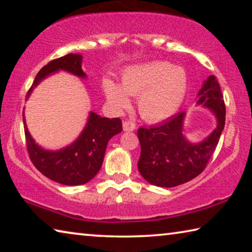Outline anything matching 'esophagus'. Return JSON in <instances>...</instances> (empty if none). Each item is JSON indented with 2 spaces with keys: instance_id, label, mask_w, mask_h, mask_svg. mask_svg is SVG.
<instances>
[{
  "instance_id": "obj_1",
  "label": "esophagus",
  "mask_w": 252,
  "mask_h": 252,
  "mask_svg": "<svg viewBox=\"0 0 252 252\" xmlns=\"http://www.w3.org/2000/svg\"><path fill=\"white\" fill-rule=\"evenodd\" d=\"M135 129V125L131 121H125L123 122V130L125 131H133Z\"/></svg>"
}]
</instances>
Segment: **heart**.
Instances as JSON below:
<instances>
[{
    "instance_id": "heart-1",
    "label": "heart",
    "mask_w": 252,
    "mask_h": 252,
    "mask_svg": "<svg viewBox=\"0 0 252 252\" xmlns=\"http://www.w3.org/2000/svg\"><path fill=\"white\" fill-rule=\"evenodd\" d=\"M105 95L114 108L129 105L127 95L138 97V110L149 122H160L172 117L187 93V78L178 67L153 62L129 66L123 71L121 88L113 81L103 82Z\"/></svg>"
}]
</instances>
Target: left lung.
<instances>
[{
  "label": "left lung",
  "instance_id": "8db88e82",
  "mask_svg": "<svg viewBox=\"0 0 252 252\" xmlns=\"http://www.w3.org/2000/svg\"><path fill=\"white\" fill-rule=\"evenodd\" d=\"M197 104L210 109L217 118V127L201 142L191 143L183 135L185 112L177 113L158 126L138 130L141 146L138 169L151 185L164 188L180 186L206 169L225 122L223 95L215 75L203 82Z\"/></svg>",
  "mask_w": 252,
  "mask_h": 252
}]
</instances>
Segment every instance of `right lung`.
Returning <instances> with one entry per match:
<instances>
[{"instance_id":"obj_1","label":"right lung","mask_w":252,"mask_h":252,"mask_svg":"<svg viewBox=\"0 0 252 252\" xmlns=\"http://www.w3.org/2000/svg\"><path fill=\"white\" fill-rule=\"evenodd\" d=\"M81 62L82 55L72 53L52 60L36 74L27 99L42 80L59 70L85 78L87 75L82 71ZM23 123L29 157L34 167L46 178L65 186L84 185L94 178L101 169L109 140L122 131V122L119 118H102L90 112L87 126L73 143L61 150L49 151L37 146L33 140L24 114Z\"/></svg>"}]
</instances>
